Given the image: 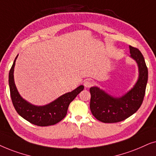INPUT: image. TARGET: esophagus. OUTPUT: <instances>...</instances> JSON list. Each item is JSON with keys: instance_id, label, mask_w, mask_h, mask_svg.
<instances>
[{"instance_id": "esophagus-1", "label": "esophagus", "mask_w": 156, "mask_h": 156, "mask_svg": "<svg viewBox=\"0 0 156 156\" xmlns=\"http://www.w3.org/2000/svg\"><path fill=\"white\" fill-rule=\"evenodd\" d=\"M93 85V80H91L90 79H87V80H85L84 86L86 87V88H90V87L92 86Z\"/></svg>"}]
</instances>
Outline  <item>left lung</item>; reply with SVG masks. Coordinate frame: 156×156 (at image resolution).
<instances>
[{"label":"left lung","instance_id":"obj_1","mask_svg":"<svg viewBox=\"0 0 156 156\" xmlns=\"http://www.w3.org/2000/svg\"><path fill=\"white\" fill-rule=\"evenodd\" d=\"M129 48L130 57L136 61L139 71L138 79L133 88L120 98L111 96L98 87L90 88L91 113L103 123H118L126 120L138 111L144 98L148 82V68L141 52L130 45Z\"/></svg>","mask_w":156,"mask_h":156}]
</instances>
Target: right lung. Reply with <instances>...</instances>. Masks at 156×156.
<instances>
[{"label": "right lung", "instance_id": "right-lung-1", "mask_svg": "<svg viewBox=\"0 0 156 156\" xmlns=\"http://www.w3.org/2000/svg\"><path fill=\"white\" fill-rule=\"evenodd\" d=\"M18 55L10 70L8 79L10 97L16 111L22 118L36 126H48L58 123L66 117L70 103L83 90L84 86H80L71 92L58 98L49 104L43 106L30 104L20 96L14 82L13 71Z\"/></svg>", "mask_w": 156, "mask_h": 156}]
</instances>
